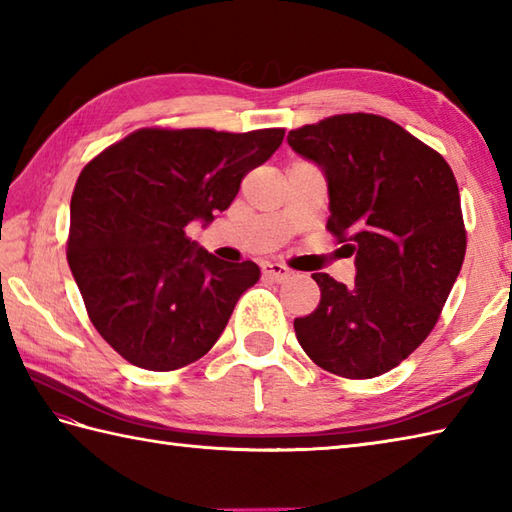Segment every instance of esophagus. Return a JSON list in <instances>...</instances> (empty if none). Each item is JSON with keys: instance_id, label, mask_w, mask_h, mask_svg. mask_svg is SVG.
<instances>
[{"instance_id": "obj_1", "label": "esophagus", "mask_w": 512, "mask_h": 512, "mask_svg": "<svg viewBox=\"0 0 512 512\" xmlns=\"http://www.w3.org/2000/svg\"><path fill=\"white\" fill-rule=\"evenodd\" d=\"M262 273H264V277L273 279V281H286L292 275V270L288 266H284V264L266 262V264H262Z\"/></svg>"}]
</instances>
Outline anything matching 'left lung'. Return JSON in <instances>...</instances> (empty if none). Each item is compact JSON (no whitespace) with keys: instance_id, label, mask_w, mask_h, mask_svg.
Returning a JSON list of instances; mask_svg holds the SVG:
<instances>
[{"instance_id":"left-lung-1","label":"left lung","mask_w":512,"mask_h":512,"mask_svg":"<svg viewBox=\"0 0 512 512\" xmlns=\"http://www.w3.org/2000/svg\"><path fill=\"white\" fill-rule=\"evenodd\" d=\"M288 145L323 169L328 231L356 255L345 286L314 273L317 310L295 319L299 345L343 378L400 365L431 334L466 253L460 191L449 162L376 114H336L288 132Z\"/></svg>"}]
</instances>
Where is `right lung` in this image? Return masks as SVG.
Masks as SVG:
<instances>
[{
	"instance_id": "obj_1",
	"label": "right lung",
	"mask_w": 512,
	"mask_h": 512,
	"mask_svg": "<svg viewBox=\"0 0 512 512\" xmlns=\"http://www.w3.org/2000/svg\"><path fill=\"white\" fill-rule=\"evenodd\" d=\"M284 129L233 134L143 127L83 167L70 202L68 264L103 339L125 361L171 372L220 339L255 262L231 264L187 237L226 211Z\"/></svg>"
}]
</instances>
